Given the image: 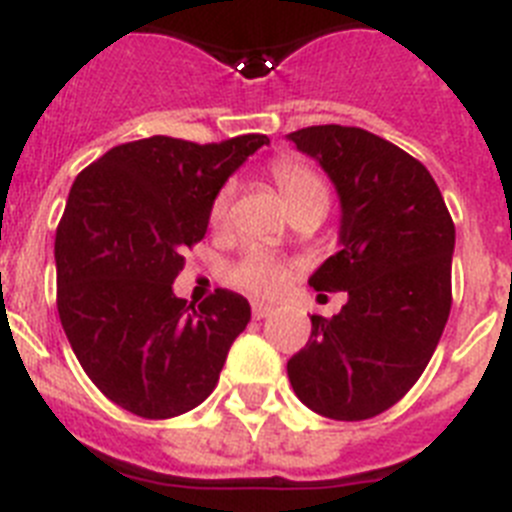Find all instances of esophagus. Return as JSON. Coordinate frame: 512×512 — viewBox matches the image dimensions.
I'll return each mask as SVG.
<instances>
[{
	"label": "esophagus",
	"instance_id": "34e87169",
	"mask_svg": "<svg viewBox=\"0 0 512 512\" xmlns=\"http://www.w3.org/2000/svg\"><path fill=\"white\" fill-rule=\"evenodd\" d=\"M270 314H275L273 306L260 304V301H255V304H252V317H255V319H268Z\"/></svg>",
	"mask_w": 512,
	"mask_h": 512
}]
</instances>
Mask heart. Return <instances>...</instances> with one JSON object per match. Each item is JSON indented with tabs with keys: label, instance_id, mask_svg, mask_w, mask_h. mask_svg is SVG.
<instances>
[{
	"label": "heart",
	"instance_id": "b5f03b06",
	"mask_svg": "<svg viewBox=\"0 0 512 512\" xmlns=\"http://www.w3.org/2000/svg\"><path fill=\"white\" fill-rule=\"evenodd\" d=\"M273 180L286 198L288 208L299 206V203L309 201V198H327V188H324L322 177L311 170L309 164L299 162L293 157H281L270 164ZM231 211V185L216 190L208 206V221L211 226H224L229 221ZM288 265L275 257L265 255V252H250L242 262H237L229 273V281L242 291L252 293V296H275L286 286Z\"/></svg>",
	"mask_w": 512,
	"mask_h": 512
}]
</instances>
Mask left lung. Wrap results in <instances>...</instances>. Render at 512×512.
I'll return each mask as SVG.
<instances>
[{"label":"left lung","instance_id":"8db88e82","mask_svg":"<svg viewBox=\"0 0 512 512\" xmlns=\"http://www.w3.org/2000/svg\"><path fill=\"white\" fill-rule=\"evenodd\" d=\"M340 195V252L309 278L348 291L288 361L296 397L332 420H368L397 404L433 358L451 311L456 229L425 164L355 126L288 133Z\"/></svg>","mask_w":512,"mask_h":512}]
</instances>
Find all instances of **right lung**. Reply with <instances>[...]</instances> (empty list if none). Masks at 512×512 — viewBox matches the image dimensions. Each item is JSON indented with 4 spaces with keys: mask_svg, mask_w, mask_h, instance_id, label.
Listing matches in <instances>:
<instances>
[{
    "mask_svg": "<svg viewBox=\"0 0 512 512\" xmlns=\"http://www.w3.org/2000/svg\"><path fill=\"white\" fill-rule=\"evenodd\" d=\"M262 144V133L221 144L151 136L113 146L71 185L53 247L61 327L92 384L133 415L198 407L250 322L239 293L219 288L195 309L172 283L206 237L216 190Z\"/></svg>",
    "mask_w": 512,
    "mask_h": 512,
    "instance_id": "obj_1",
    "label": "right lung"
}]
</instances>
